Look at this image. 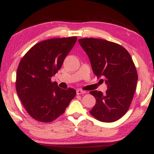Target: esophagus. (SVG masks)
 <instances>
[{
	"instance_id": "esophagus-1",
	"label": "esophagus",
	"mask_w": 154,
	"mask_h": 154,
	"mask_svg": "<svg viewBox=\"0 0 154 154\" xmlns=\"http://www.w3.org/2000/svg\"><path fill=\"white\" fill-rule=\"evenodd\" d=\"M85 93H86V92H85V91H84V90H80V89L77 90V94H78V95L83 94H85Z\"/></svg>"
}]
</instances>
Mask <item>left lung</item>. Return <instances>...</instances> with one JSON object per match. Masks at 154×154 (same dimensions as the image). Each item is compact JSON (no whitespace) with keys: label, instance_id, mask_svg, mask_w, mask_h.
<instances>
[{"label":"left lung","instance_id":"1","mask_svg":"<svg viewBox=\"0 0 154 154\" xmlns=\"http://www.w3.org/2000/svg\"><path fill=\"white\" fill-rule=\"evenodd\" d=\"M78 41L89 57L94 74L105 78L108 88L105 94L97 90L90 92L96 101L90 113L100 122L117 121L128 110L137 88L138 75L132 57L111 41L94 38Z\"/></svg>","mask_w":154,"mask_h":154}]
</instances>
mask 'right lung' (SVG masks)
<instances>
[{"instance_id":"obj_1","label":"right lung","mask_w":154,"mask_h":154,"mask_svg":"<svg viewBox=\"0 0 154 154\" xmlns=\"http://www.w3.org/2000/svg\"><path fill=\"white\" fill-rule=\"evenodd\" d=\"M77 39V36H71L43 41L21 60L16 73V91L28 113L36 120H55L76 95L74 89H62L51 79L60 69Z\"/></svg>"}]
</instances>
